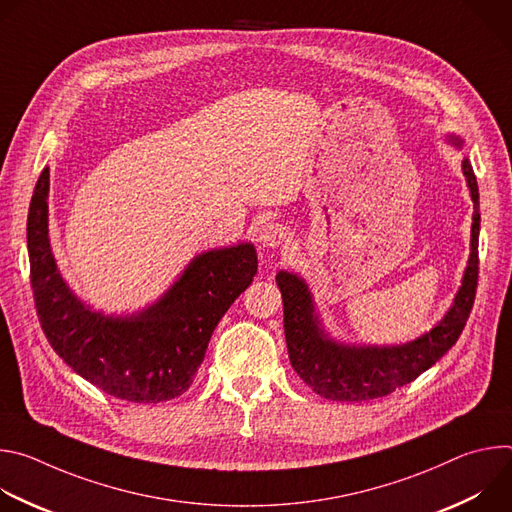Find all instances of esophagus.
Segmentation results:
<instances>
[{"label":"esophagus","instance_id":"esophagus-1","mask_svg":"<svg viewBox=\"0 0 512 512\" xmlns=\"http://www.w3.org/2000/svg\"><path fill=\"white\" fill-rule=\"evenodd\" d=\"M287 229L281 225V223H265L261 229H259V243L267 249H275L279 245H283L287 241Z\"/></svg>","mask_w":512,"mask_h":512}]
</instances>
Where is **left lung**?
<instances>
[{"label": "left lung", "instance_id": "left-lung-1", "mask_svg": "<svg viewBox=\"0 0 512 512\" xmlns=\"http://www.w3.org/2000/svg\"><path fill=\"white\" fill-rule=\"evenodd\" d=\"M448 141L462 148L458 135H448ZM462 172L474 202L468 267L448 314L419 338L397 346L336 342L324 332L318 320L306 281L289 271L277 273L275 281L283 298V330L289 362L300 379L320 397L332 401H371L385 397L415 381L458 342L476 298L480 233L478 184L468 158L462 160Z\"/></svg>", "mask_w": 512, "mask_h": 512}]
</instances>
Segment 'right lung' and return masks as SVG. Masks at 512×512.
I'll list each match as a JSON object with an SVG mask.
<instances>
[{
	"label": "right lung",
	"instance_id": "1",
	"mask_svg": "<svg viewBox=\"0 0 512 512\" xmlns=\"http://www.w3.org/2000/svg\"><path fill=\"white\" fill-rule=\"evenodd\" d=\"M50 170L28 212L30 281L40 326L68 367L103 393L131 403H162L192 385L208 340L257 273L251 243L196 255L166 294L131 316L85 306L62 279L48 239Z\"/></svg>",
	"mask_w": 512,
	"mask_h": 512
}]
</instances>
